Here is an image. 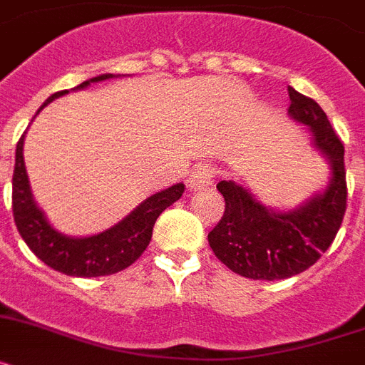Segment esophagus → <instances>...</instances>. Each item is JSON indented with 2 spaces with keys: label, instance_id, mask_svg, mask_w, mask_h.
<instances>
[{
  "label": "esophagus",
  "instance_id": "1",
  "mask_svg": "<svg viewBox=\"0 0 365 365\" xmlns=\"http://www.w3.org/2000/svg\"><path fill=\"white\" fill-rule=\"evenodd\" d=\"M215 174H217L215 167H211L209 163H198L195 169L191 170V174H189V178H187V185H189V189H191V191L204 189V187H207L209 183L213 182Z\"/></svg>",
  "mask_w": 365,
  "mask_h": 365
}]
</instances>
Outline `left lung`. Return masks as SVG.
Instances as JSON below:
<instances>
[{"label":"left lung","instance_id":"8db88e82","mask_svg":"<svg viewBox=\"0 0 365 365\" xmlns=\"http://www.w3.org/2000/svg\"><path fill=\"white\" fill-rule=\"evenodd\" d=\"M288 115L312 132L314 147L327 158V189L292 211H275L233 180L217 189L226 200L220 222L209 231V246L220 262L248 279L277 281L305 272L329 250L347 209L344 143L319 104L288 86Z\"/></svg>","mask_w":365,"mask_h":365}]
</instances>
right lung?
<instances>
[{
  "label": "right lung",
  "mask_w": 365,
  "mask_h": 365,
  "mask_svg": "<svg viewBox=\"0 0 365 365\" xmlns=\"http://www.w3.org/2000/svg\"><path fill=\"white\" fill-rule=\"evenodd\" d=\"M110 77H113L110 73L93 77L82 82L77 90L86 88L90 82L106 81ZM64 93H68V90L51 95L40 106V110H43V106H47L51 101L62 97ZM40 110L36 113H40ZM25 134L27 132H24L16 145V165L14 174H12V215H14L16 227L20 231L25 244L40 261L66 275L99 277V275H112L128 268L147 250L152 239V227L156 224L158 217L169 205L180 200L185 191L183 183H176L165 191L152 195L143 204H139L128 217L99 235L82 237V239L62 235L51 227L31 195L29 178H27L24 163Z\"/></svg>",
  "instance_id": "right-lung-1"
}]
</instances>
